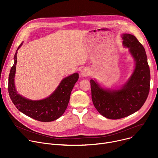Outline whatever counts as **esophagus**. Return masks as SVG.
<instances>
[{
  "label": "esophagus",
  "instance_id": "34e87169",
  "mask_svg": "<svg viewBox=\"0 0 158 158\" xmlns=\"http://www.w3.org/2000/svg\"><path fill=\"white\" fill-rule=\"evenodd\" d=\"M89 70L87 68H86V67H84V68L81 69V73H80V76L81 77H85L87 76H89Z\"/></svg>",
  "mask_w": 158,
  "mask_h": 158
}]
</instances>
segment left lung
Wrapping results in <instances>:
<instances>
[{
  "instance_id": "obj_1",
  "label": "left lung",
  "mask_w": 158,
  "mask_h": 158,
  "mask_svg": "<svg viewBox=\"0 0 158 158\" xmlns=\"http://www.w3.org/2000/svg\"><path fill=\"white\" fill-rule=\"evenodd\" d=\"M123 45L129 49L134 60V69L127 81L118 89L103 88L96 79H91L92 101L104 117L118 119L139 110L149 92L150 70L143 45L133 35L123 34Z\"/></svg>"
}]
</instances>
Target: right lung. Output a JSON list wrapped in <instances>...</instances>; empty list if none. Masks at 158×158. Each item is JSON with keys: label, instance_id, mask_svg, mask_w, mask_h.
I'll return each instance as SVG.
<instances>
[{"label": "right lung", "instance_id": "obj_1", "mask_svg": "<svg viewBox=\"0 0 158 158\" xmlns=\"http://www.w3.org/2000/svg\"><path fill=\"white\" fill-rule=\"evenodd\" d=\"M23 44L22 42L14 56V64L9 76L8 91L10 98L17 109L26 116L41 122H51L59 118L69 102L72 90L79 79L78 73H74L64 78L55 91L48 98L41 100H31L19 94L15 86L17 54Z\"/></svg>", "mask_w": 158, "mask_h": 158}]
</instances>
